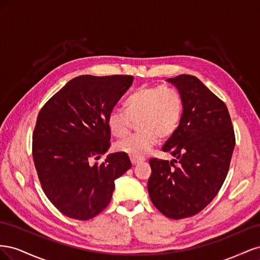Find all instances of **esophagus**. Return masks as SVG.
<instances>
[{"label": "esophagus", "instance_id": "1", "mask_svg": "<svg viewBox=\"0 0 260 260\" xmlns=\"http://www.w3.org/2000/svg\"><path fill=\"white\" fill-rule=\"evenodd\" d=\"M131 162H132V165L133 166H136V165H139V164H141L143 161V159H138V158H133V157H131Z\"/></svg>", "mask_w": 260, "mask_h": 260}]
</instances>
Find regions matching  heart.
Listing matches in <instances>:
<instances>
[{
  "label": "heart",
  "instance_id": "heart-1",
  "mask_svg": "<svg viewBox=\"0 0 260 260\" xmlns=\"http://www.w3.org/2000/svg\"><path fill=\"white\" fill-rule=\"evenodd\" d=\"M125 111L114 108L107 116V127L113 136L124 137L132 121H137L136 135L115 144L117 152L141 159L156 144L157 138L167 139L176 132L182 117L180 93L172 88L141 86L125 101Z\"/></svg>",
  "mask_w": 260,
  "mask_h": 260
}]
</instances>
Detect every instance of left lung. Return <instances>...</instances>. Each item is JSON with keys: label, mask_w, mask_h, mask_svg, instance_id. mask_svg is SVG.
<instances>
[{"label": "left lung", "mask_w": 260, "mask_h": 260, "mask_svg": "<svg viewBox=\"0 0 260 260\" xmlns=\"http://www.w3.org/2000/svg\"><path fill=\"white\" fill-rule=\"evenodd\" d=\"M166 81L180 93L183 111L162 151L179 165L174 166L176 159H149L147 190L161 214L182 219L199 214L215 199L229 170L235 137L225 104L200 79L180 75Z\"/></svg>", "instance_id": "left-lung-1"}]
</instances>
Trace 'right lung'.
I'll return each mask as SVG.
<instances>
[{
	"label": "right lung",
	"instance_id": "add662e5",
	"mask_svg": "<svg viewBox=\"0 0 260 260\" xmlns=\"http://www.w3.org/2000/svg\"><path fill=\"white\" fill-rule=\"evenodd\" d=\"M132 76H79L46 102L38 115L32 156L45 195L61 214L88 220L112 200L115 180L131 168L127 154H108L107 116L129 90Z\"/></svg>",
	"mask_w": 260,
	"mask_h": 260
}]
</instances>
